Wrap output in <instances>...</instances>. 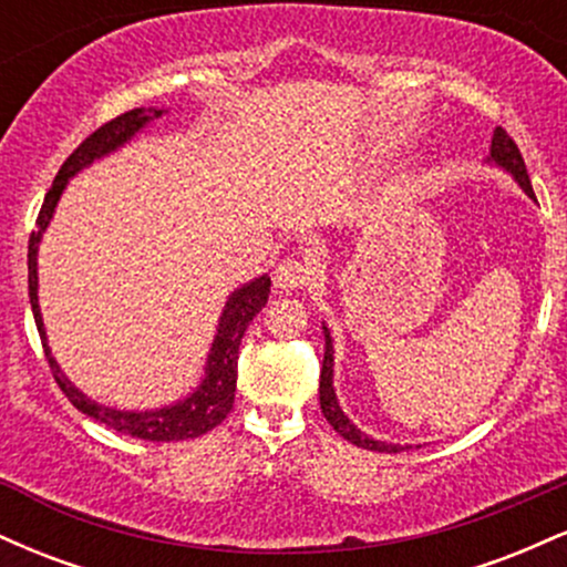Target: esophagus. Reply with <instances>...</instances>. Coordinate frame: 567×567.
<instances>
[{"label": "esophagus", "instance_id": "esophagus-1", "mask_svg": "<svg viewBox=\"0 0 567 567\" xmlns=\"http://www.w3.org/2000/svg\"><path fill=\"white\" fill-rule=\"evenodd\" d=\"M315 279H317L315 264L298 261V258H288V261L279 264L277 271H275L277 288L285 290V292L309 288V285H315Z\"/></svg>", "mask_w": 567, "mask_h": 567}]
</instances>
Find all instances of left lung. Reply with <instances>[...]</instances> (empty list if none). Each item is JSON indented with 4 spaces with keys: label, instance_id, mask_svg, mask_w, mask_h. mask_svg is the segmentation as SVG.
<instances>
[{
    "label": "left lung",
    "instance_id": "1",
    "mask_svg": "<svg viewBox=\"0 0 567 567\" xmlns=\"http://www.w3.org/2000/svg\"><path fill=\"white\" fill-rule=\"evenodd\" d=\"M491 162H496L498 167H504L506 173L514 175L519 186L525 188V194L533 197V186L528 178V171H525V159L519 154L517 143L512 141V135L506 133L504 127H496L491 141ZM324 330V360H322V370H320V408L322 415L328 419V424L341 434L343 440H349L351 445L357 447H365V451H379V453H402L408 445H392V442H379L373 437H368L365 432H360L351 421L343 415L341 405L336 400V389H333V341H330L328 328L322 324Z\"/></svg>",
    "mask_w": 567,
    "mask_h": 567
}]
</instances>
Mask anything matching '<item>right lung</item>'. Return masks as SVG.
I'll return each mask as SVG.
<instances>
[{"label": "right lung", "mask_w": 567, "mask_h": 567, "mask_svg": "<svg viewBox=\"0 0 567 567\" xmlns=\"http://www.w3.org/2000/svg\"><path fill=\"white\" fill-rule=\"evenodd\" d=\"M162 114H165L162 109H133V112L120 114L116 120L97 127L93 135H87V138L71 152V157L63 162V167L55 175L53 186H50L48 197H44L42 210H39L37 216V231H31L29 237V301H31V311H34L39 338H42L44 357H48L50 370H53V379L58 386H61V392L69 396L71 405L120 434H130V437L148 440V442H178V440H192V437H199V434L210 432V429H216L220 421L231 413L234 392H237L239 343H243L247 324L252 322V317H256L266 306V301H269L271 279L264 275L231 292V298L226 301L224 315H220L218 320V333L213 338L210 354H207L205 381H202L199 386L186 396V400L159 410H143V413L97 405L95 400L84 396L80 389L63 375V370L58 368L53 351L48 347V336H44V322H42V311H39V296H37L39 239H42L44 229H48L50 218H53L55 213L58 199H61L63 188H66L71 175L80 173L82 167H87L93 159L106 157L109 152H116L120 146H125V143L133 138L141 127H146L152 120H159Z\"/></svg>", "instance_id": "1"}]
</instances>
